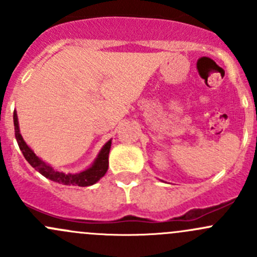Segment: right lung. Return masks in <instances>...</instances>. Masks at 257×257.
Returning <instances> with one entry per match:
<instances>
[{
	"label": "right lung",
	"instance_id": "right-lung-1",
	"mask_svg": "<svg viewBox=\"0 0 257 257\" xmlns=\"http://www.w3.org/2000/svg\"><path fill=\"white\" fill-rule=\"evenodd\" d=\"M14 124H15V136H16L18 147H20L21 152H22L23 157L26 158L28 163L35 168L37 172H40L43 177H46L49 180L56 181V183L63 184V185H78V186H89L97 183L100 178L104 177V174L108 170V155H109L110 145L112 141L105 143L104 147L100 150L99 155L93 163L92 167L89 169L84 170V172L78 173V174H66V173L57 172L53 168L49 167L45 162L40 159L32 150L30 149L27 144L23 141L22 136L20 133V128H18V119L17 113L15 110L14 113Z\"/></svg>",
	"mask_w": 257,
	"mask_h": 257
}]
</instances>
